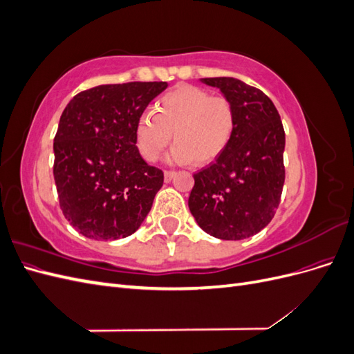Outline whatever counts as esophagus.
<instances>
[{
  "instance_id": "obj_1",
  "label": "esophagus",
  "mask_w": 354,
  "mask_h": 354,
  "mask_svg": "<svg viewBox=\"0 0 354 354\" xmlns=\"http://www.w3.org/2000/svg\"><path fill=\"white\" fill-rule=\"evenodd\" d=\"M174 176H176V171H165V173H164V180L168 183V181H171V180L174 178Z\"/></svg>"
}]
</instances>
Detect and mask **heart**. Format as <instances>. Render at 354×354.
<instances>
[{"label":"heart","instance_id":"1","mask_svg":"<svg viewBox=\"0 0 354 354\" xmlns=\"http://www.w3.org/2000/svg\"><path fill=\"white\" fill-rule=\"evenodd\" d=\"M155 109L156 113H142L136 124L137 149L147 162H155L174 136L171 162L195 159L199 165L211 164L226 151L236 130L233 103L195 85H178L160 97Z\"/></svg>","mask_w":354,"mask_h":354}]
</instances>
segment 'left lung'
<instances>
[{
    "instance_id": "obj_1",
    "label": "left lung",
    "mask_w": 354,
    "mask_h": 354,
    "mask_svg": "<svg viewBox=\"0 0 354 354\" xmlns=\"http://www.w3.org/2000/svg\"><path fill=\"white\" fill-rule=\"evenodd\" d=\"M236 112L232 142L209 167L194 174L189 209L214 238L239 241L263 230L279 207L285 181V131L273 102L236 78H202Z\"/></svg>"
}]
</instances>
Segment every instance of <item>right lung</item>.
<instances>
[{
  "instance_id": "add662e5",
  "label": "right lung",
  "mask_w": 354,
  "mask_h": 354,
  "mask_svg": "<svg viewBox=\"0 0 354 354\" xmlns=\"http://www.w3.org/2000/svg\"><path fill=\"white\" fill-rule=\"evenodd\" d=\"M167 87L162 81L99 85L63 111L53 174L63 216L85 238L130 236L151 211L164 173L138 152L136 124Z\"/></svg>"
}]
</instances>
